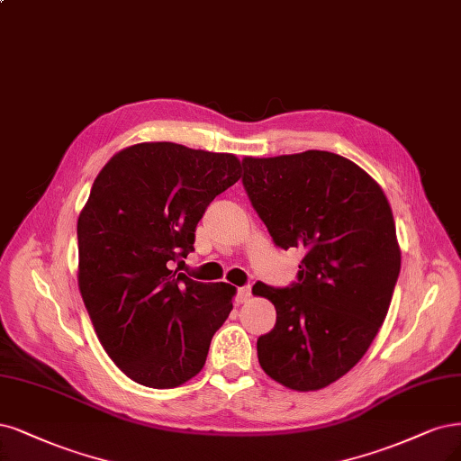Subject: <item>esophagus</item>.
<instances>
[{
  "label": "esophagus",
  "mask_w": 461,
  "mask_h": 461,
  "mask_svg": "<svg viewBox=\"0 0 461 461\" xmlns=\"http://www.w3.org/2000/svg\"><path fill=\"white\" fill-rule=\"evenodd\" d=\"M251 297V285H242V288H238V299L242 301V303H246V301H249Z\"/></svg>",
  "instance_id": "34e87169"
}]
</instances>
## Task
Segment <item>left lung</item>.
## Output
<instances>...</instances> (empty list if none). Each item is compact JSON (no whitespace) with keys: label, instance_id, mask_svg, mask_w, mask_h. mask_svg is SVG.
Returning a JSON list of instances; mask_svg holds the SVG:
<instances>
[{"label":"left lung","instance_id":"left-lung-1","mask_svg":"<svg viewBox=\"0 0 461 461\" xmlns=\"http://www.w3.org/2000/svg\"><path fill=\"white\" fill-rule=\"evenodd\" d=\"M242 167L275 246L303 253L290 285H253L276 307L259 364L285 387L322 389L364 357L387 316L401 273L389 202L366 171L326 150L244 158Z\"/></svg>","mask_w":461,"mask_h":461}]
</instances>
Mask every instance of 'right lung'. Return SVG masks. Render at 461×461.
I'll return each mask as SVG.
<instances>
[{"instance_id":"add662e5","label":"right lung","mask_w":461,"mask_h":461,"mask_svg":"<svg viewBox=\"0 0 461 461\" xmlns=\"http://www.w3.org/2000/svg\"><path fill=\"white\" fill-rule=\"evenodd\" d=\"M232 154L142 142L101 169L77 219L79 292L108 357L133 382L177 387L205 364L234 288L188 278L208 205L240 179Z\"/></svg>"}]
</instances>
